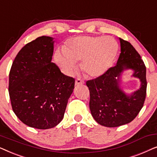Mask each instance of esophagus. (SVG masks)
<instances>
[{
    "label": "esophagus",
    "mask_w": 157,
    "mask_h": 157,
    "mask_svg": "<svg viewBox=\"0 0 157 157\" xmlns=\"http://www.w3.org/2000/svg\"><path fill=\"white\" fill-rule=\"evenodd\" d=\"M83 83H84V81L83 80H81V78H76V81H75V85H80V84H83Z\"/></svg>",
    "instance_id": "esophagus-1"
}]
</instances>
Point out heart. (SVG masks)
<instances>
[{
    "mask_svg": "<svg viewBox=\"0 0 157 157\" xmlns=\"http://www.w3.org/2000/svg\"><path fill=\"white\" fill-rule=\"evenodd\" d=\"M118 51V44L106 36H79L68 40L64 50H57L54 60L67 75H73L82 61V68L89 76L104 74L112 64Z\"/></svg>",
    "mask_w": 157,
    "mask_h": 157,
    "instance_id": "obj_1",
    "label": "heart"
}]
</instances>
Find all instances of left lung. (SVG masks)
I'll use <instances>...</instances> for the list:
<instances>
[{
    "label": "left lung",
    "mask_w": 157,
    "mask_h": 157,
    "mask_svg": "<svg viewBox=\"0 0 157 157\" xmlns=\"http://www.w3.org/2000/svg\"><path fill=\"white\" fill-rule=\"evenodd\" d=\"M121 53L117 65L104 74L86 81L90 92L89 108L92 117L101 125L117 127L133 121L144 103L147 94L146 66L140 55L129 42L119 38ZM134 71L132 76L141 81L139 90L126 95L119 86L121 73Z\"/></svg>",
    "instance_id": "8db88e82"
}]
</instances>
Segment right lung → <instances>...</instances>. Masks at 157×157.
I'll return each mask as SVG.
<instances>
[{
    "instance_id": "1",
    "label": "right lung",
    "mask_w": 157,
    "mask_h": 157,
    "mask_svg": "<svg viewBox=\"0 0 157 157\" xmlns=\"http://www.w3.org/2000/svg\"><path fill=\"white\" fill-rule=\"evenodd\" d=\"M53 38L40 36L21 49L9 73L12 109L25 125L48 129L63 119L75 79L51 62Z\"/></svg>"
}]
</instances>
